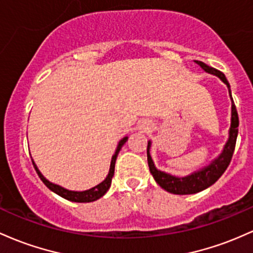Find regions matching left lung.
Here are the masks:
<instances>
[{
	"instance_id": "left-lung-1",
	"label": "left lung",
	"mask_w": 253,
	"mask_h": 253,
	"mask_svg": "<svg viewBox=\"0 0 253 253\" xmlns=\"http://www.w3.org/2000/svg\"><path fill=\"white\" fill-rule=\"evenodd\" d=\"M196 63H198L201 67L203 68L206 72L215 74L218 78L221 79L225 84H227L229 90V95H231V89H229V84L227 81L225 74L220 70L215 69V68L209 67L206 63L201 61H196ZM233 101V98H232ZM238 126H239V117H238L237 109H235L234 101L232 103V123H231V129H229V138L227 141L225 149H223L222 154L218 157L216 160L214 161L211 165H209L208 167L203 169L202 171H198L192 173L191 175H188L185 178H177L173 177L171 174H167V173L159 171L155 169L154 164H153L152 158L149 154V144L148 142V148H147V160H148V166L149 171L154 177V179L161 188L166 190V191L171 192L174 195H190V194H196V192H200L202 190L209 188L212 184L216 181L221 175L223 174V172L226 171L227 167H228L229 163H231L232 157H233L235 143H237V136H238Z\"/></svg>"
}]
</instances>
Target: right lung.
<instances>
[{
	"instance_id": "right-lung-1",
	"label": "right lung",
	"mask_w": 253,
	"mask_h": 253,
	"mask_svg": "<svg viewBox=\"0 0 253 253\" xmlns=\"http://www.w3.org/2000/svg\"><path fill=\"white\" fill-rule=\"evenodd\" d=\"M127 140V137H124L123 140H121V142L118 143V147L117 149H116V153L115 155L112 157V160H111V166H110V172L109 174H107L106 179H105L103 183H100L99 185L94 186V188L89 189V190H86V191H70V190H67L64 188H62V186L57 185V184H53L51 183L46 179V178L44 177V175L42 174L41 171L38 169V167L36 166L35 161L32 160V164L33 166H35V169L36 172L38 173L39 178H41L42 183L45 184V185L49 188L51 191H53L55 194H57L61 196V197L65 198V200L68 201H72V202H80V203H87V202H93V201H96L98 198L103 197V196L106 194L107 190L110 189V186H111V181H112V177L113 174H115V164H116V159H117V155L119 153V150H121L122 146H123L124 143H126Z\"/></svg>"
}]
</instances>
